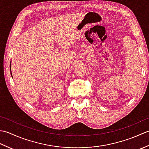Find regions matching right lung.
Returning a JSON list of instances; mask_svg holds the SVG:
<instances>
[{
  "label": "right lung",
  "instance_id": "right-lung-1",
  "mask_svg": "<svg viewBox=\"0 0 149 149\" xmlns=\"http://www.w3.org/2000/svg\"><path fill=\"white\" fill-rule=\"evenodd\" d=\"M10 68H11V65H10ZM11 70V69H10ZM12 75V74H11Z\"/></svg>",
  "mask_w": 149,
  "mask_h": 149
}]
</instances>
